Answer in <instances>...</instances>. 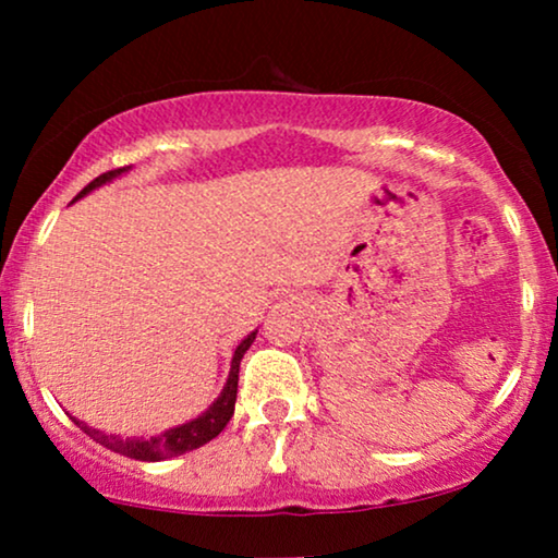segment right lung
<instances>
[{
	"instance_id": "1",
	"label": "right lung",
	"mask_w": 558,
	"mask_h": 558,
	"mask_svg": "<svg viewBox=\"0 0 558 558\" xmlns=\"http://www.w3.org/2000/svg\"><path fill=\"white\" fill-rule=\"evenodd\" d=\"M124 170H126V167H119V170H109V172L98 174L94 182H88V185L83 187L78 195H75V201L86 195L88 190H94L98 185H104V182L113 180V178H117V174H121ZM254 340H256V332H251L248 338L243 340L239 348H235L233 363H231V373H228V384L223 388V393H220L218 401L213 403V407L205 411L203 416H197L195 422H187V424L178 426V429H170V432L159 434V437H151V439H121V437H111V434L90 429V426L81 424V422H75V424H78L81 429L86 432L90 439L98 441V445H104L106 449H111V452L132 457V460L159 462V460H167V457H178V454L193 452V449L208 445L210 439H216L218 434L226 429V424L231 422L233 407H235V393H239L241 357L251 348V342H254Z\"/></svg>"
}]
</instances>
